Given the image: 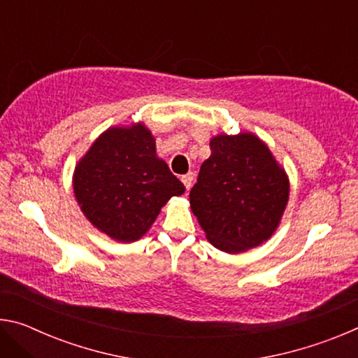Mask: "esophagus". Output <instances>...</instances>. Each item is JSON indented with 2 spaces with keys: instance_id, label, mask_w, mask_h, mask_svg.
Masks as SVG:
<instances>
[{
  "instance_id": "1",
  "label": "esophagus",
  "mask_w": 358,
  "mask_h": 358,
  "mask_svg": "<svg viewBox=\"0 0 358 358\" xmlns=\"http://www.w3.org/2000/svg\"><path fill=\"white\" fill-rule=\"evenodd\" d=\"M181 181H183L186 191H189L191 186H192V181H194V175L192 173H186V175H183V177H181Z\"/></svg>"
}]
</instances>
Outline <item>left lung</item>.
I'll list each match as a JSON object with an SVG mask.
<instances>
[{
	"label": "left lung",
	"mask_w": 358,
	"mask_h": 358,
	"mask_svg": "<svg viewBox=\"0 0 358 358\" xmlns=\"http://www.w3.org/2000/svg\"><path fill=\"white\" fill-rule=\"evenodd\" d=\"M189 192L192 213L211 245L238 254L273 235L289 201V178L270 148L251 132L210 141Z\"/></svg>",
	"instance_id": "1"
}]
</instances>
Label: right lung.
Wrapping results in <instances>:
<instances>
[{
    "instance_id": "right-lung-1",
    "label": "right lung",
    "mask_w": 358,
    "mask_h": 358,
    "mask_svg": "<svg viewBox=\"0 0 358 358\" xmlns=\"http://www.w3.org/2000/svg\"><path fill=\"white\" fill-rule=\"evenodd\" d=\"M72 185L85 217L121 243L143 237L169 199L185 192L143 123L102 132L78 161Z\"/></svg>"
}]
</instances>
